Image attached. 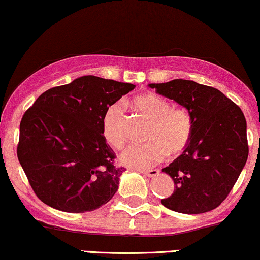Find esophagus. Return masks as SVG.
<instances>
[{"label": "esophagus", "mask_w": 260, "mask_h": 260, "mask_svg": "<svg viewBox=\"0 0 260 260\" xmlns=\"http://www.w3.org/2000/svg\"><path fill=\"white\" fill-rule=\"evenodd\" d=\"M142 174H144L148 177H156L160 174L159 170H149V171H142Z\"/></svg>", "instance_id": "esophagus-1"}]
</instances>
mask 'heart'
<instances>
[{"mask_svg": "<svg viewBox=\"0 0 260 260\" xmlns=\"http://www.w3.org/2000/svg\"><path fill=\"white\" fill-rule=\"evenodd\" d=\"M129 105L150 122L145 144H134L120 155L122 165L144 170L157 165L169 156H177L186 150L193 137V120L184 107H171L165 98L155 92H144L134 96ZM124 111L115 104L103 117V137L110 147L121 149L126 143Z\"/></svg>", "mask_w": 260, "mask_h": 260, "instance_id": "obj_1", "label": "heart"}]
</instances>
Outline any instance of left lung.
I'll return each mask as SVG.
<instances>
[{"label": "left lung", "mask_w": 260, "mask_h": 260, "mask_svg": "<svg viewBox=\"0 0 260 260\" xmlns=\"http://www.w3.org/2000/svg\"><path fill=\"white\" fill-rule=\"evenodd\" d=\"M189 111L193 137L186 150L162 171L175 190L161 204L182 214H202L225 201L248 157L247 122L240 106L213 86L174 79L149 84Z\"/></svg>", "instance_id": "obj_1"}]
</instances>
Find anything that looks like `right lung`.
<instances>
[{"label": "right lung", "instance_id": "1", "mask_svg": "<svg viewBox=\"0 0 260 260\" xmlns=\"http://www.w3.org/2000/svg\"><path fill=\"white\" fill-rule=\"evenodd\" d=\"M136 88L129 83L84 76L49 89L20 121L17 155L41 202L67 213L106 204L124 168L103 137L110 106Z\"/></svg>", "mask_w": 260, "mask_h": 260}]
</instances>
